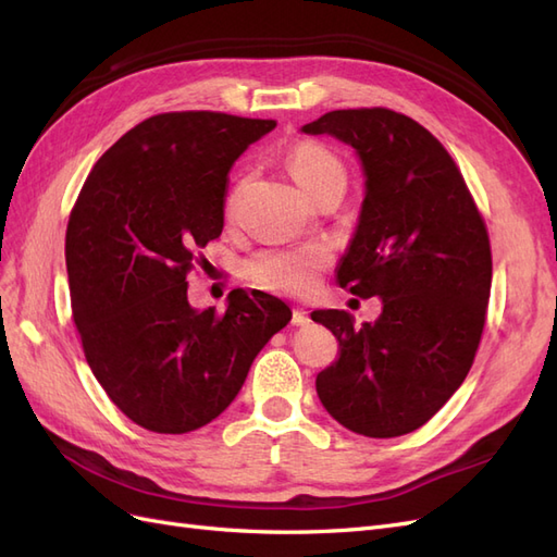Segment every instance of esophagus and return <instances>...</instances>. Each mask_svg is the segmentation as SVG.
I'll return each mask as SVG.
<instances>
[{
    "label": "esophagus",
    "instance_id": "1",
    "mask_svg": "<svg viewBox=\"0 0 557 557\" xmlns=\"http://www.w3.org/2000/svg\"><path fill=\"white\" fill-rule=\"evenodd\" d=\"M308 322H310L308 312H306V310H300V308H296V310H294V314H292V324H294V326H306Z\"/></svg>",
    "mask_w": 557,
    "mask_h": 557
}]
</instances>
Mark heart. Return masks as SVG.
I'll list each match as a JSON object with an SVG mask.
<instances>
[{
  "label": "heart",
  "mask_w": 557,
  "mask_h": 557,
  "mask_svg": "<svg viewBox=\"0 0 557 557\" xmlns=\"http://www.w3.org/2000/svg\"><path fill=\"white\" fill-rule=\"evenodd\" d=\"M287 165L296 184L314 200L329 188L347 184L343 163L329 149L314 141H300L289 156ZM329 257L322 247H298L257 253L247 263L249 280L261 289L280 294H306L310 292Z\"/></svg>",
  "instance_id": "b5f03b06"
}]
</instances>
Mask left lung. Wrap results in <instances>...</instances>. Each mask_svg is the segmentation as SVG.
Segmentation results:
<instances>
[{
  "instance_id": "left-lung-1",
  "label": "left lung",
  "mask_w": 557,
  "mask_h": 557,
  "mask_svg": "<svg viewBox=\"0 0 557 557\" xmlns=\"http://www.w3.org/2000/svg\"><path fill=\"white\" fill-rule=\"evenodd\" d=\"M300 133L331 135L359 156L363 202L336 282L383 300L361 326L345 310L310 314L338 338L317 396L355 434L416 432L465 383L479 349L492 284L485 224L450 153L404 114L338 109Z\"/></svg>"
}]
</instances>
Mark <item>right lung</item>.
I'll list each match as a JSON object with an SVG mask.
<instances>
[{
    "mask_svg": "<svg viewBox=\"0 0 557 557\" xmlns=\"http://www.w3.org/2000/svg\"><path fill=\"white\" fill-rule=\"evenodd\" d=\"M275 125L219 111L151 116L104 151L70 214L67 280L88 367L149 432L219 418L292 320L259 289H233L224 314L186 296L198 249L224 228L228 170Z\"/></svg>",
    "mask_w": 557,
    "mask_h": 557,
    "instance_id": "add662e5",
    "label": "right lung"
}]
</instances>
